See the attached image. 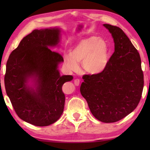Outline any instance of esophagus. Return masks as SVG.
Returning a JSON list of instances; mask_svg holds the SVG:
<instances>
[{"label": "esophagus", "mask_w": 150, "mask_h": 150, "mask_svg": "<svg viewBox=\"0 0 150 150\" xmlns=\"http://www.w3.org/2000/svg\"><path fill=\"white\" fill-rule=\"evenodd\" d=\"M74 84L75 86H79L80 84V80L79 79H76L74 80Z\"/></svg>", "instance_id": "1"}]
</instances>
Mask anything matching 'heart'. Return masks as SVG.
I'll list each match as a JSON object with an SVG mask.
<instances>
[{
    "mask_svg": "<svg viewBox=\"0 0 150 150\" xmlns=\"http://www.w3.org/2000/svg\"><path fill=\"white\" fill-rule=\"evenodd\" d=\"M109 57V47L106 40L96 37L82 39L75 44L70 55L65 57L64 62L71 71L79 68L82 62L84 71L90 74H97L106 68Z\"/></svg>",
    "mask_w": 150,
    "mask_h": 150,
    "instance_id": "obj_1",
    "label": "heart"
}]
</instances>
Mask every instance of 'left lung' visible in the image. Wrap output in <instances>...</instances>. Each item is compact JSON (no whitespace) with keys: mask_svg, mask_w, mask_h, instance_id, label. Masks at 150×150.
Masks as SVG:
<instances>
[{"mask_svg":"<svg viewBox=\"0 0 150 150\" xmlns=\"http://www.w3.org/2000/svg\"><path fill=\"white\" fill-rule=\"evenodd\" d=\"M111 33L115 52L103 71L82 76L81 93L93 115L103 122H115L134 110L141 100L144 75L137 50L124 31L104 24Z\"/></svg>","mask_w":150,"mask_h":150,"instance_id":"obj_1","label":"left lung"}]
</instances>
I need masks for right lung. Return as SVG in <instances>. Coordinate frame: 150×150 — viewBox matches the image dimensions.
I'll return each mask as SVG.
<instances>
[{
	"mask_svg": "<svg viewBox=\"0 0 150 150\" xmlns=\"http://www.w3.org/2000/svg\"><path fill=\"white\" fill-rule=\"evenodd\" d=\"M59 28L35 30L24 37L11 53L6 64V91L17 115L37 126H49L62 114L65 95L63 84L71 75H60L62 56L48 47L60 40ZM33 78L34 87L27 84Z\"/></svg>",
	"mask_w": 150,
	"mask_h": 150,
	"instance_id": "1",
	"label": "right lung"
}]
</instances>
